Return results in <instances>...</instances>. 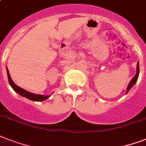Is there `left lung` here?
<instances>
[{
	"label": "left lung",
	"mask_w": 146,
	"mask_h": 146,
	"mask_svg": "<svg viewBox=\"0 0 146 146\" xmlns=\"http://www.w3.org/2000/svg\"><path fill=\"white\" fill-rule=\"evenodd\" d=\"M139 74V62H138V63H137V65H136V75L134 76V77L133 78V79L131 80V81L129 82V85H128V86H127V92H126V94L128 93V92L130 90V89H131L132 87L134 85L136 84V81L138 80Z\"/></svg>",
	"instance_id": "1"
}]
</instances>
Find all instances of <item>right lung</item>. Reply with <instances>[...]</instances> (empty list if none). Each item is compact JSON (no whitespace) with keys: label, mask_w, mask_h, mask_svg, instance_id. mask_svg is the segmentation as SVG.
Instances as JSON below:
<instances>
[{"label":"right lung","mask_w":146,"mask_h":146,"mask_svg":"<svg viewBox=\"0 0 146 146\" xmlns=\"http://www.w3.org/2000/svg\"><path fill=\"white\" fill-rule=\"evenodd\" d=\"M7 77H8V81L10 83V86L12 87L13 89L16 92L20 95L23 97H25L26 98H28L29 100H32L33 102H43L44 100L48 99L50 96H44V95H37V94L33 93L30 92H28L25 90V89H22L19 86H18L17 85H16L12 80L11 77H10V73L8 70L7 67Z\"/></svg>","instance_id":"add662e5"}]
</instances>
